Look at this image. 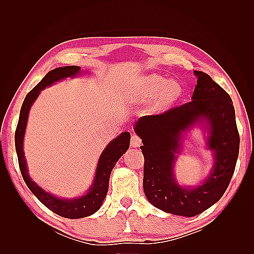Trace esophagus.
<instances>
[{"mask_svg": "<svg viewBox=\"0 0 254 254\" xmlns=\"http://www.w3.org/2000/svg\"><path fill=\"white\" fill-rule=\"evenodd\" d=\"M142 144V140H141V137L137 135V134H135V133H133L132 135H131V146L132 147H139V146Z\"/></svg>", "mask_w": 254, "mask_h": 254, "instance_id": "34e87169", "label": "esophagus"}]
</instances>
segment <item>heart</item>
Segmentation results:
<instances>
[{
  "mask_svg": "<svg viewBox=\"0 0 254 254\" xmlns=\"http://www.w3.org/2000/svg\"><path fill=\"white\" fill-rule=\"evenodd\" d=\"M181 94V88L179 83L174 80H168L159 75H149L144 77L140 82L137 90V97L142 102L159 96L157 106L159 108H165L168 105L174 103Z\"/></svg>",
  "mask_w": 254,
  "mask_h": 254,
  "instance_id": "1",
  "label": "heart"
}]
</instances>
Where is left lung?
Listing matches in <instances>:
<instances>
[{
  "label": "left lung",
  "mask_w": 254,
  "mask_h": 254,
  "mask_svg": "<svg viewBox=\"0 0 254 254\" xmlns=\"http://www.w3.org/2000/svg\"><path fill=\"white\" fill-rule=\"evenodd\" d=\"M197 84L191 101L164 113L142 117L135 123L144 156L143 188L158 209L193 217L209 209L224 195L233 176L240 150V134L230 95L206 73L194 71ZM209 130L208 147L215 164L202 185L182 188L175 181L173 164L182 148L183 134L197 122Z\"/></svg>",
  "instance_id": "obj_1"
}]
</instances>
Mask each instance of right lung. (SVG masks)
<instances>
[{
    "instance_id": "add662e5",
    "label": "right lung",
    "mask_w": 254,
    "mask_h": 254,
    "mask_svg": "<svg viewBox=\"0 0 254 254\" xmlns=\"http://www.w3.org/2000/svg\"><path fill=\"white\" fill-rule=\"evenodd\" d=\"M79 72L80 66L67 65L54 68V70L50 71L45 75L43 79L32 91L28 92L24 102H23L16 133H14L19 167L26 186L48 209L58 214L59 216L71 219L90 216V215L95 213L101 207L107 195V191H108L111 171L113 170L119 159L127 151L130 143V133L126 131L121 133L117 139L112 140L107 145V147L104 149L101 157H99L93 183H92L91 188L88 190L87 194L77 198H58L53 194H50L49 191H45L30 178L27 171L24 151H23V140H24L30 107H32L36 98L44 88L52 86L54 82L64 79L66 77H75L76 75L79 74Z\"/></svg>"
}]
</instances>
